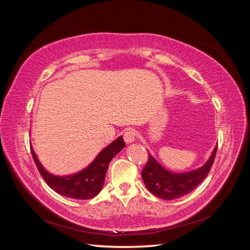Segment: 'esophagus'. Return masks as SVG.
<instances>
[{"label":"esophagus","instance_id":"1","mask_svg":"<svg viewBox=\"0 0 250 250\" xmlns=\"http://www.w3.org/2000/svg\"><path fill=\"white\" fill-rule=\"evenodd\" d=\"M137 130L133 129V128H129V129H127L125 132H124V141L126 143H132L135 141V139H137Z\"/></svg>","mask_w":250,"mask_h":250}]
</instances>
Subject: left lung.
Wrapping results in <instances>:
<instances>
[{"instance_id":"obj_1","label":"left lung","mask_w":250,"mask_h":250,"mask_svg":"<svg viewBox=\"0 0 250 250\" xmlns=\"http://www.w3.org/2000/svg\"><path fill=\"white\" fill-rule=\"evenodd\" d=\"M217 147H215L209 160L201 168L181 174L166 170L151 154H148L147 164L142 170L144 184L158 198L173 200L183 197L193 191L208 176L215 161Z\"/></svg>"}]
</instances>
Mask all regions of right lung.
<instances>
[{"instance_id": "obj_1", "label": "right lung", "mask_w": 250, "mask_h": 250, "mask_svg": "<svg viewBox=\"0 0 250 250\" xmlns=\"http://www.w3.org/2000/svg\"><path fill=\"white\" fill-rule=\"evenodd\" d=\"M125 147L122 137L113 141L110 145L103 149L98 154L96 160L87 168L74 175L59 177L50 174L43 169L42 164L37 160L33 149L31 153L34 163L39 169L41 175L47 185L56 193L73 199H92L100 193L104 185L105 174H106L108 164L118 152Z\"/></svg>"}]
</instances>
